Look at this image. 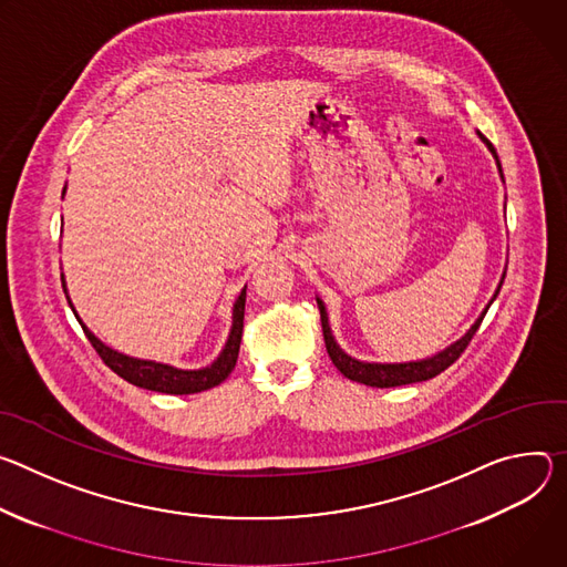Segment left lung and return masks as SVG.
Returning <instances> with one entry per match:
<instances>
[{
  "instance_id": "8db88e82",
  "label": "left lung",
  "mask_w": 567,
  "mask_h": 567,
  "mask_svg": "<svg viewBox=\"0 0 567 567\" xmlns=\"http://www.w3.org/2000/svg\"><path fill=\"white\" fill-rule=\"evenodd\" d=\"M477 135H480V140L486 144V148L493 153L495 164H497V171H499V177H502V166H499V159H497V153H495L493 144H491L482 133H477ZM502 179H505V177H502ZM502 281H505V275H502ZM502 281H499L495 295L491 297V301L486 303L482 316L475 320V324H473L457 342H453V344L446 347L444 351L434 353L432 358L412 360V362H364V360H358V358H351L349 353H344V351L340 349V344L336 342L333 333H331L327 306H324V301L318 297L327 351H329L333 364L340 369L342 375H347L349 381H355V383H362V385H369V388H399V385H410V383L430 381V379H434V375L442 373L444 369H449V367L464 353V349L468 347V342H471L473 336L477 333V329H480V324H482V320H484V316H486L488 306H491L493 299L497 297V292H499V288H502Z\"/></svg>"
}]
</instances>
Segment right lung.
Instances as JSON below:
<instances>
[{
  "label": "right lung",
  "mask_w": 567,
  "mask_h": 567,
  "mask_svg": "<svg viewBox=\"0 0 567 567\" xmlns=\"http://www.w3.org/2000/svg\"><path fill=\"white\" fill-rule=\"evenodd\" d=\"M65 196V192H62ZM247 288V286H245ZM245 288L240 290L238 299L234 301V310H231V331L229 338L225 342V349L220 351V355L203 367V369H177L173 364H164V362H155V360H142V358H133L118 353L114 349H110L107 344H103L79 318V312L74 310V303L70 301L76 320L81 322L87 340L92 342V347L96 349V353L101 355V360L116 373L121 375L123 381H128L137 388L151 390V392H162V394H198L205 390H212L216 385H220L227 375L231 373L236 358H238V349H240V336H243V316H245Z\"/></svg>",
  "instance_id": "right-lung-1"
}]
</instances>
